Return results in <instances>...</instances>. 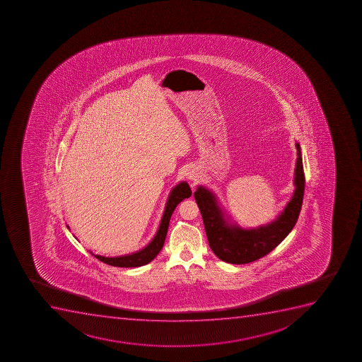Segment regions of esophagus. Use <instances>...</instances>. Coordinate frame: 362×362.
Returning <instances> with one entry per match:
<instances>
[{
	"label": "esophagus",
	"mask_w": 362,
	"mask_h": 362,
	"mask_svg": "<svg viewBox=\"0 0 362 362\" xmlns=\"http://www.w3.org/2000/svg\"><path fill=\"white\" fill-rule=\"evenodd\" d=\"M185 175H187V178L189 179V180L194 182V183H196L198 179H199V172H198L196 168H189Z\"/></svg>",
	"instance_id": "1"
}]
</instances>
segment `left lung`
<instances>
[{
	"mask_svg": "<svg viewBox=\"0 0 362 362\" xmlns=\"http://www.w3.org/2000/svg\"><path fill=\"white\" fill-rule=\"evenodd\" d=\"M297 159L293 172V197L274 221L252 229H244L231 222L218 197L206 187H199L194 199L201 210L209 245L214 254L231 264H247L264 257L293 230L300 215L305 194V173L300 144L296 143Z\"/></svg>",
	"mask_w": 362,
	"mask_h": 362,
	"instance_id": "8db88e82",
	"label": "left lung"
}]
</instances>
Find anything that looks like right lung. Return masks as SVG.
I'll use <instances>...</instances> for the list:
<instances>
[{"instance_id": "obj_1", "label": "right lung", "mask_w": 362, "mask_h": 362, "mask_svg": "<svg viewBox=\"0 0 362 362\" xmlns=\"http://www.w3.org/2000/svg\"><path fill=\"white\" fill-rule=\"evenodd\" d=\"M191 194L192 192H191L190 185L187 182H180L172 189L171 192L168 194L164 214L161 217L157 233L150 243L143 249L132 252V254L122 255V256H117V257H105L100 255H94L93 252H90V254L93 255L94 257L98 258L99 261L104 262L106 264L112 265V267H119V268H136V267H141V265L150 263L160 252L161 247L164 245L170 219H171L172 214L175 211V206L185 198L190 197ZM67 228L69 229V226Z\"/></svg>"}]
</instances>
